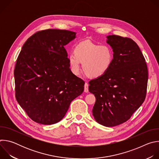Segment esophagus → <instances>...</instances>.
Instances as JSON below:
<instances>
[{"instance_id": "1", "label": "esophagus", "mask_w": 159, "mask_h": 159, "mask_svg": "<svg viewBox=\"0 0 159 159\" xmlns=\"http://www.w3.org/2000/svg\"><path fill=\"white\" fill-rule=\"evenodd\" d=\"M84 92L85 93L89 92V85L87 83H85L84 84Z\"/></svg>"}]
</instances>
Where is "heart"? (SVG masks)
Masks as SVG:
<instances>
[{"label": "heart", "mask_w": 159, "mask_h": 159, "mask_svg": "<svg viewBox=\"0 0 159 159\" xmlns=\"http://www.w3.org/2000/svg\"><path fill=\"white\" fill-rule=\"evenodd\" d=\"M74 53L68 56L70 69L74 75L83 70L89 77L96 79L106 74L114 61L115 55L108 45H100L89 41H82L74 48Z\"/></svg>", "instance_id": "obj_1"}]
</instances>
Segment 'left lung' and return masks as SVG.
<instances>
[{
    "mask_svg": "<svg viewBox=\"0 0 159 159\" xmlns=\"http://www.w3.org/2000/svg\"><path fill=\"white\" fill-rule=\"evenodd\" d=\"M106 38L114 52V61L106 74L89 82V90L96 99L92 111L94 119L111 127L128 120L145 101L148 70L133 40L116 35Z\"/></svg>",
    "mask_w": 159,
    "mask_h": 159,
    "instance_id": "obj_1",
    "label": "left lung"
}]
</instances>
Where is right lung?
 <instances>
[{"label":"right lung","mask_w":159,"mask_h":159,"mask_svg":"<svg viewBox=\"0 0 159 159\" xmlns=\"http://www.w3.org/2000/svg\"><path fill=\"white\" fill-rule=\"evenodd\" d=\"M75 38V32L50 29L34 34L22 47L14 72L16 98L38 123L59 122L84 91V82L71 72L64 48Z\"/></svg>","instance_id":"obj_1"}]
</instances>
